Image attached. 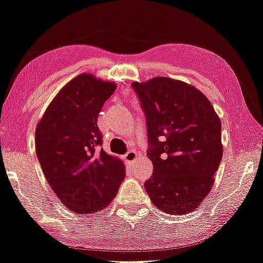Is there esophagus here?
I'll return each instance as SVG.
<instances>
[{
	"label": "esophagus",
	"mask_w": 263,
	"mask_h": 263,
	"mask_svg": "<svg viewBox=\"0 0 263 263\" xmlns=\"http://www.w3.org/2000/svg\"><path fill=\"white\" fill-rule=\"evenodd\" d=\"M137 157H138V154H137V151L136 150H131V151H128L127 154L124 156V158H125V160H126L127 163H133L137 159Z\"/></svg>",
	"instance_id": "34e87169"
}]
</instances>
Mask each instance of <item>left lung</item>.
Listing matches in <instances>:
<instances>
[{
  "mask_svg": "<svg viewBox=\"0 0 263 263\" xmlns=\"http://www.w3.org/2000/svg\"><path fill=\"white\" fill-rule=\"evenodd\" d=\"M146 117L154 174L144 186L164 213L197 209L214 185L223 156L221 120L195 86L166 77L132 82Z\"/></svg>",
  "mask_w": 263,
  "mask_h": 263,
  "instance_id": "left-lung-1",
  "label": "left lung"
}]
</instances>
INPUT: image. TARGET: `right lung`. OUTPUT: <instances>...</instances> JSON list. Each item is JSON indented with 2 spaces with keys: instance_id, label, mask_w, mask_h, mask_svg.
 <instances>
[{
  "instance_id": "obj_1",
  "label": "right lung",
  "mask_w": 263,
  "mask_h": 263,
  "mask_svg": "<svg viewBox=\"0 0 263 263\" xmlns=\"http://www.w3.org/2000/svg\"><path fill=\"white\" fill-rule=\"evenodd\" d=\"M117 84L82 73L50 101L35 130V151L61 203L82 216L106 208L125 178L124 162L100 147L98 116Z\"/></svg>"
}]
</instances>
